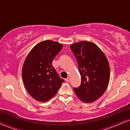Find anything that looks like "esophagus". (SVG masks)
Masks as SVG:
<instances>
[{"label": "esophagus", "mask_w": 130, "mask_h": 130, "mask_svg": "<svg viewBox=\"0 0 130 130\" xmlns=\"http://www.w3.org/2000/svg\"><path fill=\"white\" fill-rule=\"evenodd\" d=\"M65 81H66L67 83H69V82H70V77H68L67 78L65 79Z\"/></svg>", "instance_id": "1"}]
</instances>
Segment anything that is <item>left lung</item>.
<instances>
[{"label": "left lung", "mask_w": 130, "mask_h": 130, "mask_svg": "<svg viewBox=\"0 0 130 130\" xmlns=\"http://www.w3.org/2000/svg\"><path fill=\"white\" fill-rule=\"evenodd\" d=\"M77 62L80 86L73 88L76 95L85 103H92L101 97L108 87L110 79L109 62L103 52L95 43L80 41L70 46Z\"/></svg>", "instance_id": "left-lung-1"}]
</instances>
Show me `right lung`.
Here are the masks:
<instances>
[{"mask_svg": "<svg viewBox=\"0 0 130 130\" xmlns=\"http://www.w3.org/2000/svg\"><path fill=\"white\" fill-rule=\"evenodd\" d=\"M62 47L56 41H41L33 47L24 61L22 80L27 92L37 101L45 102L53 98L64 82L52 65Z\"/></svg>", "mask_w": 130, "mask_h": 130, "instance_id": "1", "label": "right lung"}]
</instances>
